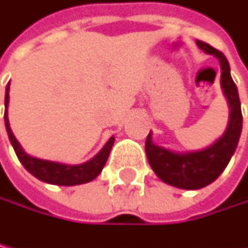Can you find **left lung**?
<instances>
[{
	"mask_svg": "<svg viewBox=\"0 0 248 248\" xmlns=\"http://www.w3.org/2000/svg\"><path fill=\"white\" fill-rule=\"evenodd\" d=\"M196 46L205 53L218 58L221 65V89L229 103V123L224 133L215 142L204 149L175 152L152 141V132L145 140V155L156 176L166 184L184 190H198L212 184L230 162L242 130V113L236 84L230 75L227 58L215 47L204 41Z\"/></svg>",
	"mask_w": 248,
	"mask_h": 248,
	"instance_id": "left-lung-1",
	"label": "left lung"
}]
</instances>
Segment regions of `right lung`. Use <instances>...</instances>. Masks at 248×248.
Wrapping results in <instances>:
<instances>
[{"instance_id":"1","label":"right lung","mask_w":248,"mask_h":248,"mask_svg":"<svg viewBox=\"0 0 248 248\" xmlns=\"http://www.w3.org/2000/svg\"><path fill=\"white\" fill-rule=\"evenodd\" d=\"M4 106H6V112H4V123H6V130L9 135V140L13 145L18 159L24 169L32 173L35 178L47 184L53 186H79L93 181L99 173L103 167L106 166L107 158L112 150V145L115 142V136H112L103 149H101L93 158L89 161L82 162V164H64V162H55V161H47V159H39L35 156H30L21 147V144L15 138L10 124H9V116H7V107H9V84L6 87V99H4Z\"/></svg>"}]
</instances>
